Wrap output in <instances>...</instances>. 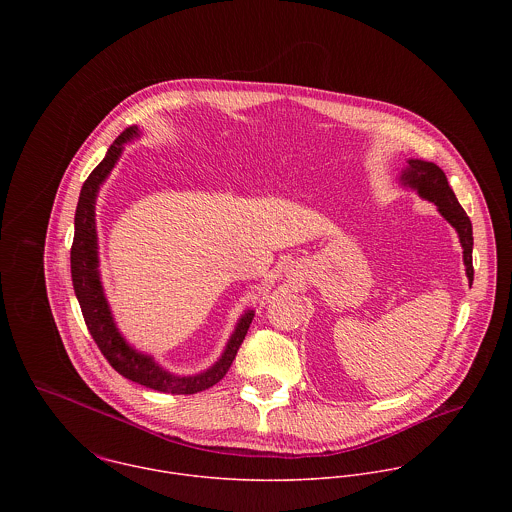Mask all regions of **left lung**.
Returning a JSON list of instances; mask_svg holds the SVG:
<instances>
[{
  "mask_svg": "<svg viewBox=\"0 0 512 512\" xmlns=\"http://www.w3.org/2000/svg\"><path fill=\"white\" fill-rule=\"evenodd\" d=\"M404 183L414 187L424 199L438 205L439 213L449 220V224L457 230L461 246H463V262L467 268L469 284L473 282V226L467 213L461 209L455 193L447 185L445 173L439 169L436 163L422 161V159H410L408 167L402 175Z\"/></svg>",
  "mask_w": 512,
  "mask_h": 512,
  "instance_id": "1",
  "label": "left lung"
}]
</instances>
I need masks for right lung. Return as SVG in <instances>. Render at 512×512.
<instances>
[{"label":"right lung","mask_w":512,"mask_h":512,"mask_svg":"<svg viewBox=\"0 0 512 512\" xmlns=\"http://www.w3.org/2000/svg\"><path fill=\"white\" fill-rule=\"evenodd\" d=\"M138 134V128L124 130L108 149L106 157L94 167L80 189L76 215H74V238L71 246V274H73L74 293L80 303L84 323L98 345L100 353L106 357L110 366L126 376L132 382H138L147 388L167 392V394H195L211 388L228 372L246 333L252 323L254 313L248 311L240 319L234 335L230 337L226 351L217 365L197 376H173L155 365L146 355L136 353L126 345L118 333L106 297L98 278V252H96V226H94V201L100 183L108 177L116 165L124 144Z\"/></svg>","instance_id":"add662e5"}]
</instances>
